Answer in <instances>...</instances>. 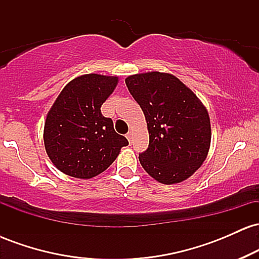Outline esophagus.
Instances as JSON below:
<instances>
[{"label": "esophagus", "instance_id": "34e87169", "mask_svg": "<svg viewBox=\"0 0 259 259\" xmlns=\"http://www.w3.org/2000/svg\"><path fill=\"white\" fill-rule=\"evenodd\" d=\"M126 139L129 140V142L130 144H132V141H133V132H129L126 134Z\"/></svg>", "mask_w": 259, "mask_h": 259}]
</instances>
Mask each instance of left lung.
<instances>
[{"label": "left lung", "mask_w": 259, "mask_h": 259, "mask_svg": "<svg viewBox=\"0 0 259 259\" xmlns=\"http://www.w3.org/2000/svg\"><path fill=\"white\" fill-rule=\"evenodd\" d=\"M125 84L147 123L150 144L139 156L142 168L165 185L189 179L209 152L212 130L206 106L173 74H134Z\"/></svg>", "instance_id": "obj_1"}]
</instances>
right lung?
I'll list each match as a JSON object with an SVG mask.
<instances>
[{"mask_svg":"<svg viewBox=\"0 0 259 259\" xmlns=\"http://www.w3.org/2000/svg\"><path fill=\"white\" fill-rule=\"evenodd\" d=\"M117 75L91 73L64 86L46 115L44 144L47 156L62 173L91 179L114 162L129 142L115 133L101 106L117 88Z\"/></svg>","mask_w":259,"mask_h":259,"instance_id":"right-lung-1","label":"right lung"}]
</instances>
